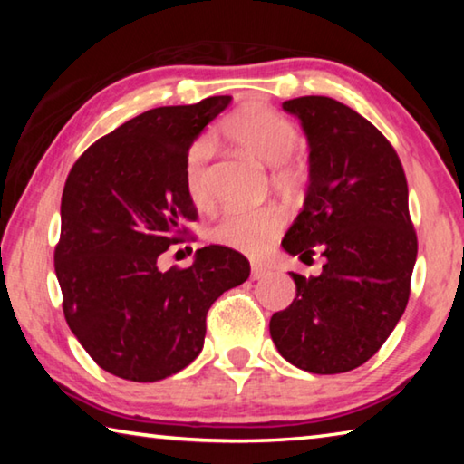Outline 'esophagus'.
<instances>
[{
	"label": "esophagus",
	"mask_w": 464,
	"mask_h": 464,
	"mask_svg": "<svg viewBox=\"0 0 464 464\" xmlns=\"http://www.w3.org/2000/svg\"><path fill=\"white\" fill-rule=\"evenodd\" d=\"M266 274H268V270H266L264 266L251 264V280H260V278L266 276Z\"/></svg>",
	"instance_id": "1"
}]
</instances>
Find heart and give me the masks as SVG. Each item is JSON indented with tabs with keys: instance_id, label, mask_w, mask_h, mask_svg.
I'll list each match as a JSON object with an SVG mask.
<instances>
[{
	"instance_id": "b5f03b06",
	"label": "heart",
	"mask_w": 464,
	"mask_h": 464,
	"mask_svg": "<svg viewBox=\"0 0 464 464\" xmlns=\"http://www.w3.org/2000/svg\"><path fill=\"white\" fill-rule=\"evenodd\" d=\"M223 132L241 149L264 163H278L274 169V184L293 188L298 179L296 168L285 160L296 143L293 122L260 102H249L229 116ZM213 140L202 137L186 155L184 179L186 190L196 207H208L210 192L207 184L208 161L213 157ZM285 215L280 208L266 204L256 208H229L208 229V239L221 247H229L246 256H260L268 243L280 233Z\"/></svg>"
}]
</instances>
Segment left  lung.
Masks as SVG:
<instances>
[{"label":"left lung","mask_w":464,"mask_h":464,"mask_svg":"<svg viewBox=\"0 0 464 464\" xmlns=\"http://www.w3.org/2000/svg\"><path fill=\"white\" fill-rule=\"evenodd\" d=\"M309 145V188L282 247L325 257L319 276L288 272L296 298L274 313L280 356L315 374L354 371L401 319L418 257L401 161L374 124L327 96L286 100Z\"/></svg>","instance_id":"obj_1"}]
</instances>
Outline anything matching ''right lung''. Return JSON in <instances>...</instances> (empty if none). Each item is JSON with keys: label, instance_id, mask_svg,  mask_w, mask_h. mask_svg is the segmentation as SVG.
Here are the masks:
<instances>
[{"label": "right lung", "instance_id": "add662e5", "mask_svg": "<svg viewBox=\"0 0 464 464\" xmlns=\"http://www.w3.org/2000/svg\"><path fill=\"white\" fill-rule=\"evenodd\" d=\"M231 104L213 96L147 110L88 147L61 198L54 272L77 342L106 372L155 382L200 354L207 313L249 278L239 251L207 246L190 268L160 270V256L196 218L186 155Z\"/></svg>", "mask_w": 464, "mask_h": 464}]
</instances>
